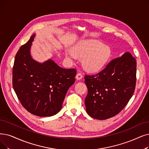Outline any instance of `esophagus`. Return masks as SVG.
Instances as JSON below:
<instances>
[{
    "mask_svg": "<svg viewBox=\"0 0 149 149\" xmlns=\"http://www.w3.org/2000/svg\"><path fill=\"white\" fill-rule=\"evenodd\" d=\"M82 78H83V76H82V74L81 73L77 74L76 76V79L77 80H81Z\"/></svg>",
    "mask_w": 149,
    "mask_h": 149,
    "instance_id": "esophagus-1",
    "label": "esophagus"
}]
</instances>
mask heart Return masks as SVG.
Instances as JSON below:
<instances>
[{
    "mask_svg": "<svg viewBox=\"0 0 149 149\" xmlns=\"http://www.w3.org/2000/svg\"><path fill=\"white\" fill-rule=\"evenodd\" d=\"M72 51L76 56L82 57L83 67L91 72H97L102 70L112 54L109 46L96 40L81 41L73 47ZM73 53L70 51L65 52V58L70 62H73L76 59Z\"/></svg>",
    "mask_w": 149,
    "mask_h": 149,
    "instance_id": "1",
    "label": "heart"
}]
</instances>
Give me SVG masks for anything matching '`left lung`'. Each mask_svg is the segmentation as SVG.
Masks as SVG:
<instances>
[{
	"label": "left lung",
	"mask_w": 149,
	"mask_h": 149,
	"mask_svg": "<svg viewBox=\"0 0 149 149\" xmlns=\"http://www.w3.org/2000/svg\"><path fill=\"white\" fill-rule=\"evenodd\" d=\"M88 93L87 114L105 120L118 114L133 96L136 81V61L130 52L112 61L101 72L84 77Z\"/></svg>",
	"instance_id": "left-lung-1"
}]
</instances>
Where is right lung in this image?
Returning <instances> with one entry per match:
<instances>
[{
	"label": "right lung",
	"instance_id": "obj_1",
	"mask_svg": "<svg viewBox=\"0 0 149 149\" xmlns=\"http://www.w3.org/2000/svg\"><path fill=\"white\" fill-rule=\"evenodd\" d=\"M35 36L33 33L15 56L13 87L27 111L50 117L61 111L68 88L75 81L76 71L62 68L51 58L42 63L34 60L31 49Z\"/></svg>",
	"mask_w": 149,
	"mask_h": 149
}]
</instances>
